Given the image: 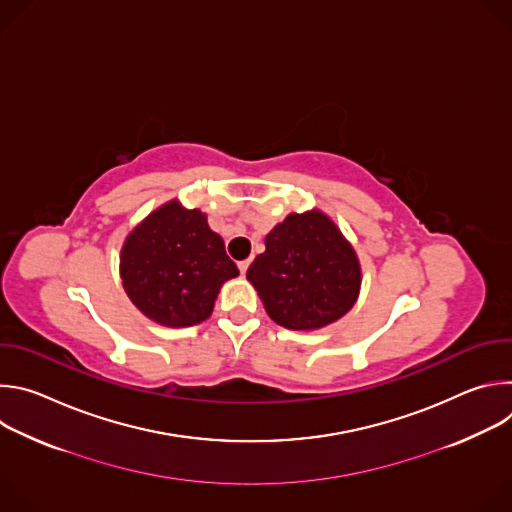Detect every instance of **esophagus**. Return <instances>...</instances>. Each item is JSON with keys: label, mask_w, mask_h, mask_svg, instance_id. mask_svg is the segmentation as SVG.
I'll return each mask as SVG.
<instances>
[{"label": "esophagus", "mask_w": 512, "mask_h": 512, "mask_svg": "<svg viewBox=\"0 0 512 512\" xmlns=\"http://www.w3.org/2000/svg\"><path fill=\"white\" fill-rule=\"evenodd\" d=\"M249 265H251V259H245V261H239V269H241V273H247V269H249Z\"/></svg>", "instance_id": "34e87169"}]
</instances>
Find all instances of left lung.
Returning a JSON list of instances; mask_svg holds the SVG:
<instances>
[{
    "label": "left lung",
    "mask_w": 512,
    "mask_h": 512,
    "mask_svg": "<svg viewBox=\"0 0 512 512\" xmlns=\"http://www.w3.org/2000/svg\"><path fill=\"white\" fill-rule=\"evenodd\" d=\"M267 316L287 330H320L358 300L362 269L350 241L318 210L291 212L247 269Z\"/></svg>",
    "instance_id": "obj_1"
}]
</instances>
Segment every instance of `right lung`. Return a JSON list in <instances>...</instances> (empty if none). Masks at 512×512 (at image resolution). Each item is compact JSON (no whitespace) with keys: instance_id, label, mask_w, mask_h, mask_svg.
Returning a JSON list of instances; mask_svg holds the SVG:
<instances>
[{"instance_id":"1","label":"right lung","mask_w":512,"mask_h":512,"mask_svg":"<svg viewBox=\"0 0 512 512\" xmlns=\"http://www.w3.org/2000/svg\"><path fill=\"white\" fill-rule=\"evenodd\" d=\"M119 275L133 306L152 322L188 328L210 318L223 283L239 275L200 208L170 200L125 237Z\"/></svg>"}]
</instances>
